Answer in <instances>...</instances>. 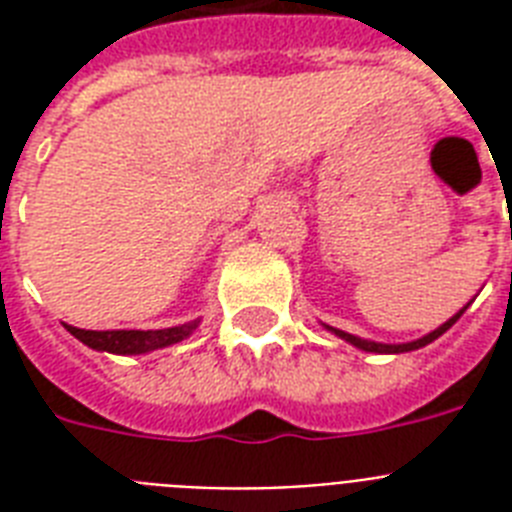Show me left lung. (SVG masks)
Segmentation results:
<instances>
[{
	"label": "left lung",
	"instance_id": "left-lung-1",
	"mask_svg": "<svg viewBox=\"0 0 512 512\" xmlns=\"http://www.w3.org/2000/svg\"><path fill=\"white\" fill-rule=\"evenodd\" d=\"M462 313H465V308H462L460 313H457V316H452V319L446 321V324H441V327L436 329V332H430V335H425V337H420V340H414V342H404V345H385V342H369V340H361V337H353V335H348V332H342V329H332V332H335L337 337H342V340L345 342H350V345H356V348H361V350H369V353H406V350H417V348H422V345H428V342H433V340H438V337L444 335L446 329L452 327L454 321L460 319Z\"/></svg>",
	"mask_w": 512,
	"mask_h": 512
}]
</instances>
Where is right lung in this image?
Masks as SVG:
<instances>
[{
    "instance_id": "obj_1",
    "label": "right lung",
    "mask_w": 512,
    "mask_h": 512,
    "mask_svg": "<svg viewBox=\"0 0 512 512\" xmlns=\"http://www.w3.org/2000/svg\"><path fill=\"white\" fill-rule=\"evenodd\" d=\"M66 329L76 340H82L84 345H90L95 350H106V353H119V356H138V353H151V350L167 348L172 342H180L196 329L193 324H183V327H170V329H111V332H92V329Z\"/></svg>"
}]
</instances>
